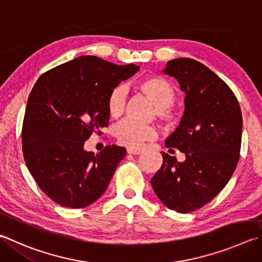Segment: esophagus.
Wrapping results in <instances>:
<instances>
[{
	"label": "esophagus",
	"mask_w": 262,
	"mask_h": 262,
	"mask_svg": "<svg viewBox=\"0 0 262 262\" xmlns=\"http://www.w3.org/2000/svg\"><path fill=\"white\" fill-rule=\"evenodd\" d=\"M127 154H129V155H140V154H142V150L141 149H134V147H128Z\"/></svg>",
	"instance_id": "obj_1"
}]
</instances>
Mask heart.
Returning <instances> with one entry per match:
<instances>
[{"instance_id":"b5f03b06","label":"heart","mask_w":262,"mask_h":262,"mask_svg":"<svg viewBox=\"0 0 262 262\" xmlns=\"http://www.w3.org/2000/svg\"><path fill=\"white\" fill-rule=\"evenodd\" d=\"M140 89L151 98L156 105V113L163 120H172L173 112L169 110L175 99V92L167 81L158 77L147 78L140 83ZM126 103V88L119 84L111 89L106 97V110L112 118L122 115ZM113 135L119 143L129 147H139L143 142L156 136V129L149 125H141L132 120H125L115 127Z\"/></svg>"}]
</instances>
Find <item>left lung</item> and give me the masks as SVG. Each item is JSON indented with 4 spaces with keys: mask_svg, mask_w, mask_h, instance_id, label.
Listing matches in <instances>:
<instances>
[{
    "mask_svg": "<svg viewBox=\"0 0 262 262\" xmlns=\"http://www.w3.org/2000/svg\"><path fill=\"white\" fill-rule=\"evenodd\" d=\"M163 72L185 93L183 117L165 142L185 159L180 163L161 152L163 165L151 184L168 208L189 213L205 206L229 182L239 159L243 119L235 94L207 66L175 58Z\"/></svg>",
    "mask_w": 262,
    "mask_h": 262,
    "instance_id": "left-lung-1",
    "label": "left lung"
}]
</instances>
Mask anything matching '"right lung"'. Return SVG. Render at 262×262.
<instances>
[{
	"mask_svg": "<svg viewBox=\"0 0 262 262\" xmlns=\"http://www.w3.org/2000/svg\"><path fill=\"white\" fill-rule=\"evenodd\" d=\"M140 66L80 56L42 74L28 96L21 142L27 168L47 196L82 208L105 191L126 149L84 150L93 133L108 125L106 97Z\"/></svg>",
	"mask_w": 262,
	"mask_h": 262,
	"instance_id": "right-lung-1",
	"label": "right lung"
}]
</instances>
